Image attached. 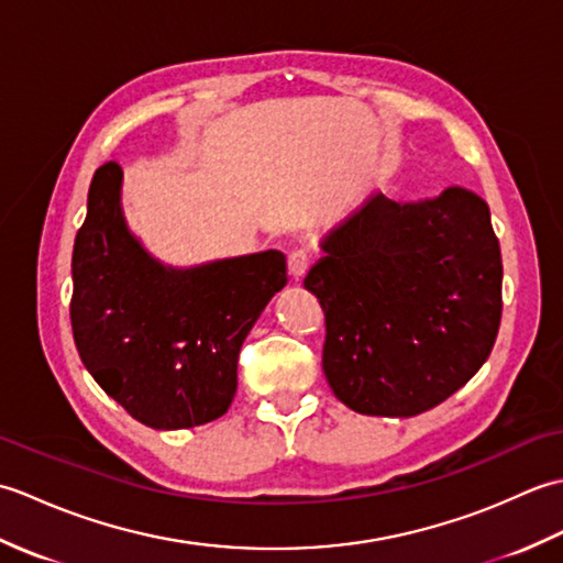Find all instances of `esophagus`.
I'll return each instance as SVG.
<instances>
[{
  "label": "esophagus",
  "mask_w": 563,
  "mask_h": 563,
  "mask_svg": "<svg viewBox=\"0 0 563 563\" xmlns=\"http://www.w3.org/2000/svg\"><path fill=\"white\" fill-rule=\"evenodd\" d=\"M309 266H312V251H309V249H295V251H290L288 271H290L292 278L300 280L302 275L309 271Z\"/></svg>",
  "instance_id": "obj_1"
}]
</instances>
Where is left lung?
Returning <instances> with one entry per match:
<instances>
[{"instance_id":"8db88e82","label":"left lung","mask_w":563,"mask_h":563,"mask_svg":"<svg viewBox=\"0 0 563 563\" xmlns=\"http://www.w3.org/2000/svg\"><path fill=\"white\" fill-rule=\"evenodd\" d=\"M321 249L305 288L324 309V375L357 413L416 416L445 401L492 353L504 263L472 190L397 202L377 194Z\"/></svg>"}]
</instances>
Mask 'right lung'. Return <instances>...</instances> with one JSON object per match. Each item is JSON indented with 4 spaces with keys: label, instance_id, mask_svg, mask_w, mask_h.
<instances>
[{
    "label": "right lung",
    "instance_id": "add662e5",
    "mask_svg": "<svg viewBox=\"0 0 563 563\" xmlns=\"http://www.w3.org/2000/svg\"><path fill=\"white\" fill-rule=\"evenodd\" d=\"M121 164H101L71 251V333L84 367L140 423L178 430L227 413L236 357L288 283L280 251L164 268L130 236Z\"/></svg>",
    "mask_w": 563,
    "mask_h": 563
}]
</instances>
